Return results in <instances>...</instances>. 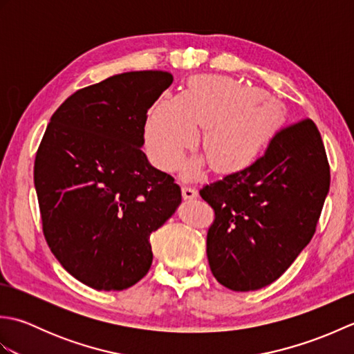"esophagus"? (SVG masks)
<instances>
[{"label": "esophagus", "instance_id": "esophagus-1", "mask_svg": "<svg viewBox=\"0 0 354 354\" xmlns=\"http://www.w3.org/2000/svg\"><path fill=\"white\" fill-rule=\"evenodd\" d=\"M181 192H183V198L184 199H187V201H192V199H196L198 198V192L194 190V189H192V187H183L181 189Z\"/></svg>", "mask_w": 354, "mask_h": 354}]
</instances>
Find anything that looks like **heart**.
Returning a JSON list of instances; mask_svg holds the SVG:
<instances>
[{
  "label": "heart",
  "mask_w": 354,
  "mask_h": 354,
  "mask_svg": "<svg viewBox=\"0 0 354 354\" xmlns=\"http://www.w3.org/2000/svg\"><path fill=\"white\" fill-rule=\"evenodd\" d=\"M284 122V106L260 88L225 76H198L179 97L167 95L150 111L146 122V149L162 170H173L187 149L198 140L209 167L221 173L246 169L265 150ZM198 162L187 167L196 175Z\"/></svg>",
  "instance_id": "heart-1"
}]
</instances>
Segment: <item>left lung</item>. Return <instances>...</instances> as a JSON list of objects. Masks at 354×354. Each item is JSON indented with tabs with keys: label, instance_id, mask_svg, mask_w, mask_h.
Wrapping results in <instances>:
<instances>
[{
	"label": "left lung",
	"instance_id": "obj_1",
	"mask_svg": "<svg viewBox=\"0 0 354 354\" xmlns=\"http://www.w3.org/2000/svg\"><path fill=\"white\" fill-rule=\"evenodd\" d=\"M328 189L324 142L310 118L278 131L246 169L201 189L214 209L207 257L216 280L248 292L281 277L317 231Z\"/></svg>",
	"mask_w": 354,
	"mask_h": 354
}]
</instances>
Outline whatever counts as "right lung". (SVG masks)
Returning a JSON list of instances; mask_svg holds the SVG:
<instances>
[{"label":"right lung","instance_id":"add662e5","mask_svg":"<svg viewBox=\"0 0 354 354\" xmlns=\"http://www.w3.org/2000/svg\"><path fill=\"white\" fill-rule=\"evenodd\" d=\"M173 82L131 71L82 88L51 115L35 160L42 231L66 272L123 290L152 265L150 234L181 204V189L149 164L147 111Z\"/></svg>","mask_w":354,"mask_h":354}]
</instances>
